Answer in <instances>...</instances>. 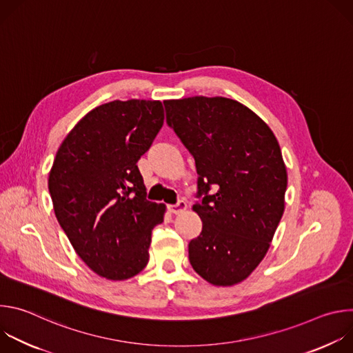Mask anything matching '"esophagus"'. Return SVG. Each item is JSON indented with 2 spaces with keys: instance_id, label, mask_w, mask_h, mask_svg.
Instances as JSON below:
<instances>
[{
  "instance_id": "1",
  "label": "esophagus",
  "mask_w": 353,
  "mask_h": 353,
  "mask_svg": "<svg viewBox=\"0 0 353 353\" xmlns=\"http://www.w3.org/2000/svg\"><path fill=\"white\" fill-rule=\"evenodd\" d=\"M185 208H187V204H185V201H183V199H179L176 204L169 205V211L172 214H181L183 211H185Z\"/></svg>"
}]
</instances>
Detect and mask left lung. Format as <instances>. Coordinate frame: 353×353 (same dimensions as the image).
Returning a JSON list of instances; mask_svg holds the SVG:
<instances>
[{
  "label": "left lung",
  "instance_id": "left-lung-1",
  "mask_svg": "<svg viewBox=\"0 0 353 353\" xmlns=\"http://www.w3.org/2000/svg\"><path fill=\"white\" fill-rule=\"evenodd\" d=\"M163 105L198 174L192 208L203 230L188 243L190 264L212 285L239 283L267 254L283 214L288 174L279 143L236 100L194 96Z\"/></svg>",
  "mask_w": 353,
  "mask_h": 353
}]
</instances>
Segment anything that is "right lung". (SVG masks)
Here are the masks:
<instances>
[{
	"label": "right lung",
	"mask_w": 353,
	"mask_h": 353,
	"mask_svg": "<svg viewBox=\"0 0 353 353\" xmlns=\"http://www.w3.org/2000/svg\"><path fill=\"white\" fill-rule=\"evenodd\" d=\"M162 125L159 100H113L89 112L59 148L48 176L57 221L103 278L128 279L148 264L165 205L146 199L137 162Z\"/></svg>",
	"instance_id": "1"
}]
</instances>
